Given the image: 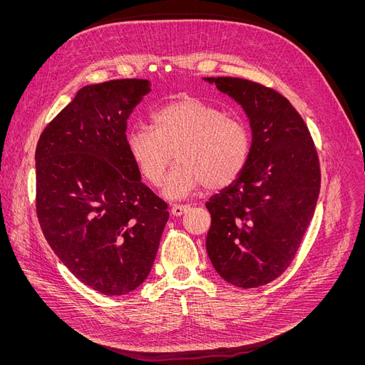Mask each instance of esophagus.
Wrapping results in <instances>:
<instances>
[{
  "instance_id": "esophagus-1",
  "label": "esophagus",
  "mask_w": 365,
  "mask_h": 365,
  "mask_svg": "<svg viewBox=\"0 0 365 365\" xmlns=\"http://www.w3.org/2000/svg\"><path fill=\"white\" fill-rule=\"evenodd\" d=\"M190 210V207L189 205H180V204H175V205H172V215L173 216H182L185 212H189Z\"/></svg>"
}]
</instances>
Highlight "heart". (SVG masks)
I'll return each mask as SVG.
<instances>
[{
  "mask_svg": "<svg viewBox=\"0 0 365 365\" xmlns=\"http://www.w3.org/2000/svg\"><path fill=\"white\" fill-rule=\"evenodd\" d=\"M126 148L143 178L152 185L161 184L173 152L176 164L163 193L181 200L201 185L220 190L233 184L245 168L251 140L242 121L201 98L185 96L155 109L152 129H130Z\"/></svg>",
  "mask_w": 365,
  "mask_h": 365,
  "instance_id": "b5f03b06",
  "label": "heart"
}]
</instances>
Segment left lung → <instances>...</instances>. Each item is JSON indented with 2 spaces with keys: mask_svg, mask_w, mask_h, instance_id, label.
I'll return each mask as SVG.
<instances>
[{
  "mask_svg": "<svg viewBox=\"0 0 365 365\" xmlns=\"http://www.w3.org/2000/svg\"><path fill=\"white\" fill-rule=\"evenodd\" d=\"M242 106L251 149L239 178L205 202L212 225L205 247L225 282L269 283L289 267L312 220L319 163L309 129L277 91L239 77H202Z\"/></svg>",
  "mask_w": 365,
  "mask_h": 365,
  "instance_id": "8db88e82",
  "label": "left lung"
}]
</instances>
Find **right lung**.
Segmentation results:
<instances>
[{
    "label": "right lung",
    "instance_id": "right-lung-1",
    "mask_svg": "<svg viewBox=\"0 0 365 365\" xmlns=\"http://www.w3.org/2000/svg\"><path fill=\"white\" fill-rule=\"evenodd\" d=\"M149 91L148 79L86 85L36 146L42 233L65 267L103 295L148 279L169 219L126 148L128 118Z\"/></svg>",
    "mask_w": 365,
    "mask_h": 365
}]
</instances>
